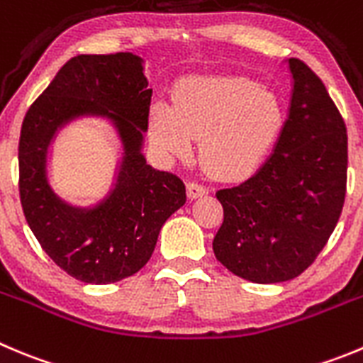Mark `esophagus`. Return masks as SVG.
I'll list each match as a JSON object with an SVG mask.
<instances>
[{"label":"esophagus","mask_w":363,"mask_h":363,"mask_svg":"<svg viewBox=\"0 0 363 363\" xmlns=\"http://www.w3.org/2000/svg\"><path fill=\"white\" fill-rule=\"evenodd\" d=\"M186 193H188L189 199H199L208 193V188H206L204 184H199V182H195V181H189L188 184H186Z\"/></svg>","instance_id":"esophagus-1"}]
</instances>
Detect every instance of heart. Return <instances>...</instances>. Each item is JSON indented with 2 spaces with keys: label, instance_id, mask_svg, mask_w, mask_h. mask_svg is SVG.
Masks as SVG:
<instances>
[{
  "label": "heart",
  "instance_id": "1",
  "mask_svg": "<svg viewBox=\"0 0 363 363\" xmlns=\"http://www.w3.org/2000/svg\"><path fill=\"white\" fill-rule=\"evenodd\" d=\"M284 121L283 101L270 86L245 74H188L172 93V109L155 104L148 134L166 154L199 157L211 174L240 177L269 155Z\"/></svg>",
  "mask_w": 363,
  "mask_h": 363
}]
</instances>
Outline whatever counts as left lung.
Here are the masks:
<instances>
[{
    "label": "left lung",
    "mask_w": 363,
    "mask_h": 363,
    "mask_svg": "<svg viewBox=\"0 0 363 363\" xmlns=\"http://www.w3.org/2000/svg\"><path fill=\"white\" fill-rule=\"evenodd\" d=\"M290 113L276 148L252 177L216 191L220 263L252 283L303 274L330 240L345 199L347 132L323 80L299 59Z\"/></svg>",
    "instance_id": "left-lung-1"
}]
</instances>
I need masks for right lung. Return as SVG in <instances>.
<instances>
[{
	"instance_id": "right-lung-1",
	"label": "right lung",
	"mask_w": 363,
	"mask_h": 363,
	"mask_svg": "<svg viewBox=\"0 0 363 363\" xmlns=\"http://www.w3.org/2000/svg\"><path fill=\"white\" fill-rule=\"evenodd\" d=\"M152 89L132 53L77 55L30 105L19 138V197L40 247L64 272L109 284L143 269L162 223L186 202V186L147 164L141 145ZM79 116L109 117L124 143L117 186L96 208H73L45 177V155L56 128Z\"/></svg>"
}]
</instances>
